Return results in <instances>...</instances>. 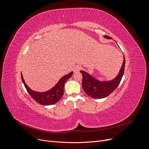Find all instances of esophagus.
<instances>
[{"instance_id": "obj_1", "label": "esophagus", "mask_w": 149, "mask_h": 149, "mask_svg": "<svg viewBox=\"0 0 149 149\" xmlns=\"http://www.w3.org/2000/svg\"><path fill=\"white\" fill-rule=\"evenodd\" d=\"M80 69H81V67L79 66H76L74 68V70H73L74 73H77V72H78L79 71Z\"/></svg>"}]
</instances>
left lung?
<instances>
[{
	"mask_svg": "<svg viewBox=\"0 0 149 149\" xmlns=\"http://www.w3.org/2000/svg\"><path fill=\"white\" fill-rule=\"evenodd\" d=\"M104 37L107 39H112L111 37L104 35ZM125 57L123 65L119 72L118 74L112 80L109 81H100L83 70L80 72L83 75L82 86L84 91L88 95L94 99L104 98L109 95L118 88L121 79L124 73L125 67Z\"/></svg>",
	"mask_w": 149,
	"mask_h": 149,
	"instance_id": "left-lung-1",
	"label": "left lung"
}]
</instances>
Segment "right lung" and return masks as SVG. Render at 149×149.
I'll use <instances>...</instances> for the list:
<instances>
[{"label": "right lung", "instance_id": "obj_1", "mask_svg": "<svg viewBox=\"0 0 149 149\" xmlns=\"http://www.w3.org/2000/svg\"><path fill=\"white\" fill-rule=\"evenodd\" d=\"M73 72L72 71L66 75H65L60 78L58 82L50 89L45 92H38L30 89L28 85L26 84L24 79V77L21 73V78L26 91L29 93L30 96L32 97L40 104L44 106L52 105L58 102L63 95L64 85L66 81L70 78L73 75Z\"/></svg>", "mask_w": 149, "mask_h": 149}]
</instances>
